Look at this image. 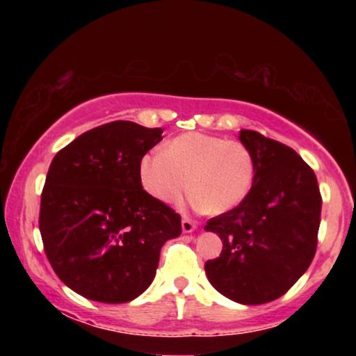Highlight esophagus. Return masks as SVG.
<instances>
[{
  "label": "esophagus",
  "instance_id": "34e87169",
  "mask_svg": "<svg viewBox=\"0 0 356 356\" xmlns=\"http://www.w3.org/2000/svg\"><path fill=\"white\" fill-rule=\"evenodd\" d=\"M181 228H183V233H193L194 230H196V222L191 220V218H188V217H183Z\"/></svg>",
  "mask_w": 356,
  "mask_h": 356
}]
</instances>
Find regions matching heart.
Returning a JSON list of instances; mask_svg holds the SVG:
<instances>
[{
    "label": "heart",
    "instance_id": "1",
    "mask_svg": "<svg viewBox=\"0 0 356 356\" xmlns=\"http://www.w3.org/2000/svg\"><path fill=\"white\" fill-rule=\"evenodd\" d=\"M139 179L162 202L181 197L207 213H225L240 206L254 181V159L240 140L186 133L152 150L139 162Z\"/></svg>",
    "mask_w": 356,
    "mask_h": 356
}]
</instances>
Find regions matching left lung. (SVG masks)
<instances>
[{
	"instance_id": "8db88e82",
	"label": "left lung",
	"mask_w": 356,
	"mask_h": 356,
	"mask_svg": "<svg viewBox=\"0 0 356 356\" xmlns=\"http://www.w3.org/2000/svg\"><path fill=\"white\" fill-rule=\"evenodd\" d=\"M254 159V181L240 206L207 222L223 250L206 262L207 279L241 305H264L286 293L313 261L321 222L318 179L290 149L241 129Z\"/></svg>"
}]
</instances>
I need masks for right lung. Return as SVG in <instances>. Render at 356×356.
I'll return each instance as SVG.
<instances>
[{
    "label": "right lung",
    "instance_id": "add662e5",
    "mask_svg": "<svg viewBox=\"0 0 356 356\" xmlns=\"http://www.w3.org/2000/svg\"><path fill=\"white\" fill-rule=\"evenodd\" d=\"M163 129L111 121L67 144L48 170L43 248L61 282L84 298L128 303L144 293L181 217L144 191L139 162Z\"/></svg>",
    "mask_w": 356,
    "mask_h": 356
}]
</instances>
